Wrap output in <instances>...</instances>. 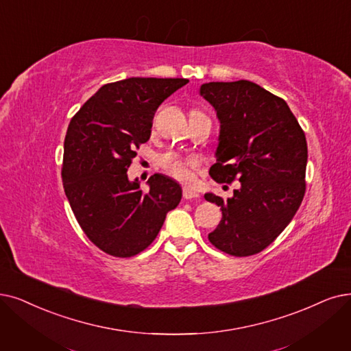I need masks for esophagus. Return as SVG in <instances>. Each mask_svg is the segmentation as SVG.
Instances as JSON below:
<instances>
[{
    "instance_id": "1",
    "label": "esophagus",
    "mask_w": 351,
    "mask_h": 351,
    "mask_svg": "<svg viewBox=\"0 0 351 351\" xmlns=\"http://www.w3.org/2000/svg\"><path fill=\"white\" fill-rule=\"evenodd\" d=\"M183 197H184L186 200H193V199H199L200 194H199L197 191H195V190L190 189V187H184V189H183Z\"/></svg>"
}]
</instances>
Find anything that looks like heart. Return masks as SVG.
Returning <instances> with one entry per match:
<instances>
[{
    "instance_id": "obj_1",
    "label": "heart",
    "mask_w": 351,
    "mask_h": 351,
    "mask_svg": "<svg viewBox=\"0 0 351 351\" xmlns=\"http://www.w3.org/2000/svg\"><path fill=\"white\" fill-rule=\"evenodd\" d=\"M158 165L171 177L180 181H187L191 177L195 161L180 156L177 152H165L158 158Z\"/></svg>"
}]
</instances>
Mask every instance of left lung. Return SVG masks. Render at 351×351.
Returning a JSON list of instances; mask_svg holds the SVG:
<instances>
[{
	"mask_svg": "<svg viewBox=\"0 0 351 351\" xmlns=\"http://www.w3.org/2000/svg\"><path fill=\"white\" fill-rule=\"evenodd\" d=\"M200 95L220 121L216 164L208 174L217 183L241 181L228 200L204 194L221 210L208 241L232 256L259 254L288 226L304 199L305 134L287 102L254 82H210Z\"/></svg>",
	"mask_w": 351,
	"mask_h": 351,
	"instance_id": "obj_1",
	"label": "left lung"
}]
</instances>
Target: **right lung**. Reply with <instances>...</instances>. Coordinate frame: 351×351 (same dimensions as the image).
<instances>
[{"label": "right lung", "instance_id": "right-lung-1", "mask_svg": "<svg viewBox=\"0 0 351 351\" xmlns=\"http://www.w3.org/2000/svg\"><path fill=\"white\" fill-rule=\"evenodd\" d=\"M187 79L130 77L97 90L69 123L62 178L89 241L117 258L147 249L181 200L173 178L154 174L148 191L128 180L135 149L147 143L158 106Z\"/></svg>", "mask_w": 351, "mask_h": 351}]
</instances>
